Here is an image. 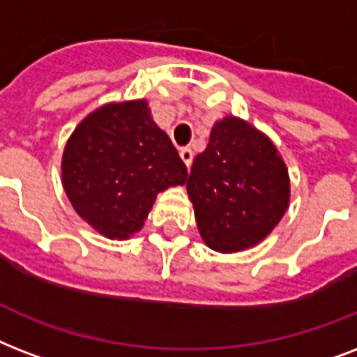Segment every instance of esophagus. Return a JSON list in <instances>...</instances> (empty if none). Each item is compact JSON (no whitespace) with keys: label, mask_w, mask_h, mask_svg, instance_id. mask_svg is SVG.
<instances>
[{"label":"esophagus","mask_w":357,"mask_h":357,"mask_svg":"<svg viewBox=\"0 0 357 357\" xmlns=\"http://www.w3.org/2000/svg\"><path fill=\"white\" fill-rule=\"evenodd\" d=\"M181 158H182V162L186 164V167H190V165H192V162H193L192 149L182 147V149H181Z\"/></svg>","instance_id":"34e87169"}]
</instances>
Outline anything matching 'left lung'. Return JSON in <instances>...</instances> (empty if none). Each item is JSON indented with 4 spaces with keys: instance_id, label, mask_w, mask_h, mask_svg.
<instances>
[{
    "instance_id": "8db88e82",
    "label": "left lung",
    "mask_w": 357,
    "mask_h": 357,
    "mask_svg": "<svg viewBox=\"0 0 357 357\" xmlns=\"http://www.w3.org/2000/svg\"><path fill=\"white\" fill-rule=\"evenodd\" d=\"M201 238L210 250L236 253L272 233L291 203L284 160L266 134L234 115L210 130L186 182Z\"/></svg>"
}]
</instances>
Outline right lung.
<instances>
[{
    "label": "right lung",
    "instance_id": "add662e5",
    "mask_svg": "<svg viewBox=\"0 0 357 357\" xmlns=\"http://www.w3.org/2000/svg\"><path fill=\"white\" fill-rule=\"evenodd\" d=\"M186 176L145 98L96 107L74 128L61 160V182L76 214L112 240L141 231L156 195L182 186Z\"/></svg>",
    "mask_w": 357,
    "mask_h": 357
}]
</instances>
